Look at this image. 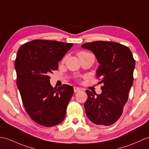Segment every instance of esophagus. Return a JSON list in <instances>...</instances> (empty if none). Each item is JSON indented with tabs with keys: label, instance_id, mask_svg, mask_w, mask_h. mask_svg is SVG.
I'll return each instance as SVG.
<instances>
[{
	"label": "esophagus",
	"instance_id": "1",
	"mask_svg": "<svg viewBox=\"0 0 149 149\" xmlns=\"http://www.w3.org/2000/svg\"><path fill=\"white\" fill-rule=\"evenodd\" d=\"M81 90V88H77V87H74V91L75 93H77V92H79Z\"/></svg>",
	"mask_w": 149,
	"mask_h": 149
}]
</instances>
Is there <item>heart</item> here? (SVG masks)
<instances>
[{
    "mask_svg": "<svg viewBox=\"0 0 149 149\" xmlns=\"http://www.w3.org/2000/svg\"><path fill=\"white\" fill-rule=\"evenodd\" d=\"M86 53V52H81L80 53Z\"/></svg>",
    "mask_w": 149,
    "mask_h": 149,
    "instance_id": "obj_1",
    "label": "heart"
}]
</instances>
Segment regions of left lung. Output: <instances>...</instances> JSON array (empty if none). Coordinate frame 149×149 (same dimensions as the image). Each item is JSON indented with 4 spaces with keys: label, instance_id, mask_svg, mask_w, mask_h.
<instances>
[{
    "label": "left lung",
    "instance_id": "left-lung-1",
    "mask_svg": "<svg viewBox=\"0 0 149 149\" xmlns=\"http://www.w3.org/2000/svg\"><path fill=\"white\" fill-rule=\"evenodd\" d=\"M81 47L92 51L100 65L96 71L102 93L86 91L88 100L84 103L88 118L97 125L109 126L115 123L123 112L133 82L135 65L128 47L119 43L95 41Z\"/></svg>",
    "mask_w": 149,
    "mask_h": 149
}]
</instances>
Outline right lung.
I'll return each mask as SVG.
<instances>
[{
	"label": "right lung",
	"instance_id": "1",
	"mask_svg": "<svg viewBox=\"0 0 149 149\" xmlns=\"http://www.w3.org/2000/svg\"><path fill=\"white\" fill-rule=\"evenodd\" d=\"M73 45L33 40L22 45L17 53L16 82L23 104L30 118L41 126H56L65 119L74 89L67 84L53 88L49 74L57 70L58 61Z\"/></svg>",
	"mask_w": 149,
	"mask_h": 149
}]
</instances>
